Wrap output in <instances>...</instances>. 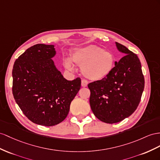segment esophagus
Segmentation results:
<instances>
[{
	"label": "esophagus",
	"instance_id": "1",
	"mask_svg": "<svg viewBox=\"0 0 160 160\" xmlns=\"http://www.w3.org/2000/svg\"><path fill=\"white\" fill-rule=\"evenodd\" d=\"M81 85H82V87H87V85H88V81H87V80H84V79L82 80Z\"/></svg>",
	"mask_w": 160,
	"mask_h": 160
}]
</instances>
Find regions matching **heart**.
Instances as JSON below:
<instances>
[{"label": "heart", "mask_w": 160, "mask_h": 160, "mask_svg": "<svg viewBox=\"0 0 160 160\" xmlns=\"http://www.w3.org/2000/svg\"><path fill=\"white\" fill-rule=\"evenodd\" d=\"M71 59L73 63L80 67L82 73L91 80H100L109 76L116 61L112 52L95 45L77 48ZM65 66L69 70L73 69V63L68 59L65 61Z\"/></svg>", "instance_id": "heart-1"}]
</instances>
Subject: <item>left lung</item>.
<instances>
[{"instance_id": "8db88e82", "label": "left lung", "mask_w": 160, "mask_h": 160, "mask_svg": "<svg viewBox=\"0 0 160 160\" xmlns=\"http://www.w3.org/2000/svg\"><path fill=\"white\" fill-rule=\"evenodd\" d=\"M126 55L116 62L104 79L89 83L90 105L99 120L113 124L129 117L137 109L145 87V79L138 57L124 45L116 42Z\"/></svg>"}]
</instances>
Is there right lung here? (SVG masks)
I'll return each mask as SVG.
<instances>
[{"label": "right lung", "mask_w": 160, "mask_h": 160, "mask_svg": "<svg viewBox=\"0 0 160 160\" xmlns=\"http://www.w3.org/2000/svg\"><path fill=\"white\" fill-rule=\"evenodd\" d=\"M54 45L37 44L28 48L13 65L12 91L16 103L32 122L45 126L67 117L81 79H65L51 59Z\"/></svg>", "instance_id": "obj_1"}]
</instances>
